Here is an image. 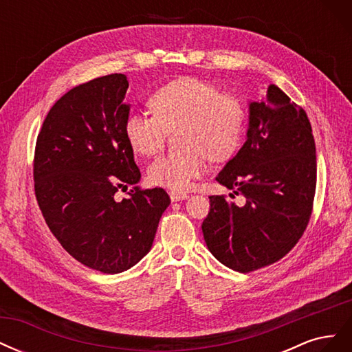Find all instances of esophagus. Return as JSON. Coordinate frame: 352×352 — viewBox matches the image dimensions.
I'll return each instance as SVG.
<instances>
[{
    "mask_svg": "<svg viewBox=\"0 0 352 352\" xmlns=\"http://www.w3.org/2000/svg\"><path fill=\"white\" fill-rule=\"evenodd\" d=\"M186 198H188L186 192H180V190H172V192H170V199H172L173 202L182 201V199H186Z\"/></svg>",
    "mask_w": 352,
    "mask_h": 352,
    "instance_id": "obj_1",
    "label": "esophagus"
}]
</instances>
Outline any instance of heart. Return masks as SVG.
<instances>
[{"label": "heart", "instance_id": "1", "mask_svg": "<svg viewBox=\"0 0 352 352\" xmlns=\"http://www.w3.org/2000/svg\"><path fill=\"white\" fill-rule=\"evenodd\" d=\"M153 113L133 111L126 117L124 135L136 154L154 155L164 144L166 131L182 126L179 151L163 154L148 167L154 185L182 189L206 173L208 157L230 158L247 127V110L232 95L197 78H180L158 88L150 98Z\"/></svg>", "mask_w": 352, "mask_h": 352}]
</instances>
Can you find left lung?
Wrapping results in <instances>:
<instances>
[{
    "label": "left lung",
    "mask_w": 352,
    "mask_h": 352,
    "mask_svg": "<svg viewBox=\"0 0 352 352\" xmlns=\"http://www.w3.org/2000/svg\"><path fill=\"white\" fill-rule=\"evenodd\" d=\"M316 177V144L307 113L270 85L260 101L250 102L247 141L216 177L245 199L236 206L225 195L210 197L201 226L210 252L241 273L279 261L311 217Z\"/></svg>",
    "instance_id": "1"
}]
</instances>
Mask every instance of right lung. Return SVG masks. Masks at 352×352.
I'll return each mask as SVG.
<instances>
[{
  "label": "right lung",
  "mask_w": 352,
  "mask_h": 352,
  "mask_svg": "<svg viewBox=\"0 0 352 352\" xmlns=\"http://www.w3.org/2000/svg\"><path fill=\"white\" fill-rule=\"evenodd\" d=\"M122 73L74 87L52 105L35 146V195L50 230L73 258L114 274L150 252L170 198L140 189L141 172L126 140ZM134 188L117 201L119 188Z\"/></svg>",
  "instance_id": "right-lung-1"
}]
</instances>
